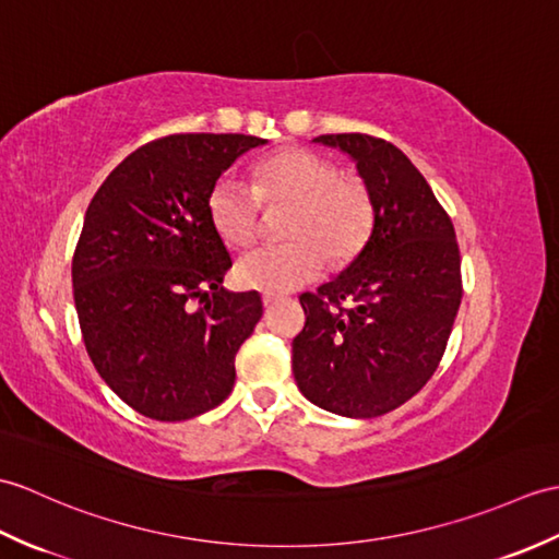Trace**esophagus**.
Segmentation results:
<instances>
[{
	"mask_svg": "<svg viewBox=\"0 0 559 559\" xmlns=\"http://www.w3.org/2000/svg\"><path fill=\"white\" fill-rule=\"evenodd\" d=\"M276 300H278V297H276V295H271V293H264V295H262V302H264V307H266V309H269L271 305H274Z\"/></svg>",
	"mask_w": 559,
	"mask_h": 559,
	"instance_id": "34e87169",
	"label": "esophagus"
}]
</instances>
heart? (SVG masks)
<instances>
[{"mask_svg": "<svg viewBox=\"0 0 559 559\" xmlns=\"http://www.w3.org/2000/svg\"><path fill=\"white\" fill-rule=\"evenodd\" d=\"M259 202L293 204L285 224V245H262L245 252L236 278L245 288L290 293L317 281L333 264H345L367 242L373 224V204L367 188L343 178L338 164L321 154L290 147L254 166L252 188L242 180L218 178L206 210L226 245L245 248L257 238Z\"/></svg>", "mask_w": 559, "mask_h": 559, "instance_id": "obj_1", "label": "heart"}]
</instances>
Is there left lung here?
Here are the masks:
<instances>
[{
	"mask_svg": "<svg viewBox=\"0 0 559 559\" xmlns=\"http://www.w3.org/2000/svg\"><path fill=\"white\" fill-rule=\"evenodd\" d=\"M311 142L355 162L373 204L353 262L300 297L307 323L293 341V373L317 407L371 419L431 379L455 323L462 278L455 228L407 154L361 133ZM347 299L349 308H341Z\"/></svg>",
	"mask_w": 559,
	"mask_h": 559,
	"instance_id": "obj_1",
	"label": "left lung"
}]
</instances>
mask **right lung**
Segmentation results:
<instances>
[{"instance_id": "add662e5", "label": "right lung", "mask_w": 559, "mask_h": 559, "mask_svg": "<svg viewBox=\"0 0 559 559\" xmlns=\"http://www.w3.org/2000/svg\"><path fill=\"white\" fill-rule=\"evenodd\" d=\"M252 135L147 142L90 202L73 254V300L95 369L126 405L157 421L214 409L236 383V353L262 319L259 293H230L233 266L206 200ZM192 299L205 307L192 310Z\"/></svg>"}]
</instances>
